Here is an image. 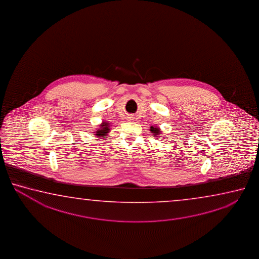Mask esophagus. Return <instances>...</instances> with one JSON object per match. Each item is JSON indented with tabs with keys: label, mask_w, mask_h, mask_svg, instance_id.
<instances>
[{
	"label": "esophagus",
	"mask_w": 259,
	"mask_h": 259,
	"mask_svg": "<svg viewBox=\"0 0 259 259\" xmlns=\"http://www.w3.org/2000/svg\"><path fill=\"white\" fill-rule=\"evenodd\" d=\"M127 120H128V121H132V120H133V119H134V117H133V116H132V115H131V116H128V117H127Z\"/></svg>",
	"instance_id": "34e87169"
}]
</instances>
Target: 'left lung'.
I'll use <instances>...</instances> for the list:
<instances>
[{
  "label": "left lung",
  "instance_id": "8db88e82",
  "mask_svg": "<svg viewBox=\"0 0 259 259\" xmlns=\"http://www.w3.org/2000/svg\"><path fill=\"white\" fill-rule=\"evenodd\" d=\"M150 132L153 133V136H157L160 134V130L158 127H150Z\"/></svg>",
  "mask_w": 259,
  "mask_h": 259
}]
</instances>
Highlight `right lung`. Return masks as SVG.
<instances>
[{"label": "right lung", "instance_id": "1", "mask_svg": "<svg viewBox=\"0 0 259 259\" xmlns=\"http://www.w3.org/2000/svg\"><path fill=\"white\" fill-rule=\"evenodd\" d=\"M110 132V127H109V123L108 122H102L101 125L100 130H97L96 135L99 138H105L106 135Z\"/></svg>", "mask_w": 259, "mask_h": 259}]
</instances>
